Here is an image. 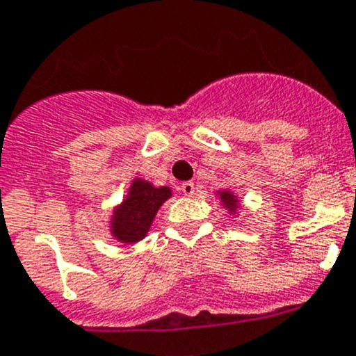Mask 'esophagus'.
I'll return each instance as SVG.
<instances>
[{
	"instance_id": "obj_1",
	"label": "esophagus",
	"mask_w": 356,
	"mask_h": 356,
	"mask_svg": "<svg viewBox=\"0 0 356 356\" xmlns=\"http://www.w3.org/2000/svg\"><path fill=\"white\" fill-rule=\"evenodd\" d=\"M180 188L187 197H192V195L195 194V185L192 184V181H185V184H181Z\"/></svg>"
}]
</instances>
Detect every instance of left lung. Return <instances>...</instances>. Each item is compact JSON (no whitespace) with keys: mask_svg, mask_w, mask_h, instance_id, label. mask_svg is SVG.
Wrapping results in <instances>:
<instances>
[{"mask_svg":"<svg viewBox=\"0 0 356 356\" xmlns=\"http://www.w3.org/2000/svg\"><path fill=\"white\" fill-rule=\"evenodd\" d=\"M218 195H220V201L223 202V206L229 208V211L236 213V208H238V197H236L231 191H222L218 192Z\"/></svg>","mask_w":356,"mask_h":356,"instance_id":"obj_1","label":"left lung"}]
</instances>
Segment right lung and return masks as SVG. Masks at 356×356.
Returning a JSON list of instances; mask_svg holds the SVG:
<instances>
[{
	"label": "right lung",
	"mask_w": 356,
	"mask_h": 356,
	"mask_svg": "<svg viewBox=\"0 0 356 356\" xmlns=\"http://www.w3.org/2000/svg\"><path fill=\"white\" fill-rule=\"evenodd\" d=\"M171 197L169 187H154L136 178L131 184L129 194L111 216V234L120 243H138L147 236L159 208Z\"/></svg>",
	"instance_id": "1"
}]
</instances>
